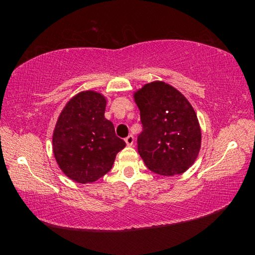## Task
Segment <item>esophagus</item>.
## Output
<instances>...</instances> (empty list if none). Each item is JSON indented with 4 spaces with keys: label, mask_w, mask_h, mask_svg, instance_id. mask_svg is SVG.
<instances>
[{
    "label": "esophagus",
    "mask_w": 255,
    "mask_h": 255,
    "mask_svg": "<svg viewBox=\"0 0 255 255\" xmlns=\"http://www.w3.org/2000/svg\"><path fill=\"white\" fill-rule=\"evenodd\" d=\"M125 141H126V144L128 146H131L133 144V136L132 135H129L126 138H125Z\"/></svg>",
    "instance_id": "esophagus-1"
}]
</instances>
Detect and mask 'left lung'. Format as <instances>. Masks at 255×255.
Returning <instances> with one entry per match:
<instances>
[{"label": "left lung", "mask_w": 255, "mask_h": 255, "mask_svg": "<svg viewBox=\"0 0 255 255\" xmlns=\"http://www.w3.org/2000/svg\"><path fill=\"white\" fill-rule=\"evenodd\" d=\"M143 130L137 149L146 166L159 175L183 173L195 162L201 131L195 110L173 86L164 82L145 84L136 92Z\"/></svg>", "instance_id": "left-lung-1"}]
</instances>
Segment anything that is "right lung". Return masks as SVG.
Instances as JSON below:
<instances>
[{
	"label": "right lung",
	"instance_id": "right-lung-1",
	"mask_svg": "<svg viewBox=\"0 0 255 255\" xmlns=\"http://www.w3.org/2000/svg\"><path fill=\"white\" fill-rule=\"evenodd\" d=\"M106 99L93 91L71 99L60 114L53 136L56 161L68 178L93 182L111 170L126 143L105 118Z\"/></svg>",
	"mask_w": 255,
	"mask_h": 255
}]
</instances>
